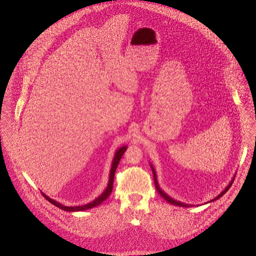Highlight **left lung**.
Masks as SVG:
<instances>
[{"instance_id": "obj_1", "label": "left lung", "mask_w": 256, "mask_h": 256, "mask_svg": "<svg viewBox=\"0 0 256 256\" xmlns=\"http://www.w3.org/2000/svg\"><path fill=\"white\" fill-rule=\"evenodd\" d=\"M150 168H152V174H154V185H156V191L160 193V195L166 201V202H168V203H170V204H172V205H176V206H180V207H190L191 205H188V204H184L182 202H180V201H176V200H174V199H172V198H170L168 194H166L160 188V186H158V182H156V172H154V168L150 166ZM232 182L228 184V186L220 194L218 195L215 199H213L212 201H215V200H217V199H219L220 197H222L228 190V188L232 186ZM211 202V201H210Z\"/></svg>"}]
</instances>
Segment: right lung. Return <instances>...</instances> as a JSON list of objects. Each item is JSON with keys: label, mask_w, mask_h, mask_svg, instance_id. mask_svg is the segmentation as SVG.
Instances as JSON below:
<instances>
[{"label": "right lung", "mask_w": 256, "mask_h": 256, "mask_svg": "<svg viewBox=\"0 0 256 256\" xmlns=\"http://www.w3.org/2000/svg\"><path fill=\"white\" fill-rule=\"evenodd\" d=\"M126 148H127V146H122V148H120L117 152H116V154H115V156H114V160H113V162H112V166H111V170H110V182H108V188L104 190V192L98 197V198H96V200H94L92 202H90V203H88L86 205H84V206H74V207H68V206H64V205H62V204H60V203H58V202H56V201H54L53 199H51V198H49L48 196H46L44 193H42V195L45 197V199L46 200H48L51 204H53L54 206H56V207H58V208H60V209H62V210H64V211H68V212H74V211H84V210H86V209H90V208H94V207H96V206H98L100 204H102L104 200H106V198H108V196L110 195V193L112 192V188H113V180H114V174H115V170H116V168H117V166H118V164H119V160H120V158H122V156H123V154L125 152V150H126Z\"/></svg>", "instance_id": "obj_1"}]
</instances>
